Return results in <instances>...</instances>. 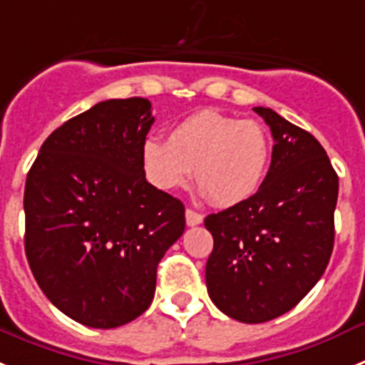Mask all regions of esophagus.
I'll use <instances>...</instances> for the list:
<instances>
[{
	"label": "esophagus",
	"instance_id": "esophagus-1",
	"mask_svg": "<svg viewBox=\"0 0 365 365\" xmlns=\"http://www.w3.org/2000/svg\"><path fill=\"white\" fill-rule=\"evenodd\" d=\"M185 220H187V226H198V224H202L204 217H202L200 213H196V211H192V209H187V211H185Z\"/></svg>",
	"mask_w": 365,
	"mask_h": 365
}]
</instances>
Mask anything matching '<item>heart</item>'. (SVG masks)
Listing matches in <instances>:
<instances>
[{"instance_id": "b5f03b06", "label": "heart", "mask_w": 365, "mask_h": 365, "mask_svg": "<svg viewBox=\"0 0 365 365\" xmlns=\"http://www.w3.org/2000/svg\"><path fill=\"white\" fill-rule=\"evenodd\" d=\"M270 138L262 125L213 110L192 113L167 134V141L147 139L141 147L145 178L163 192L196 187L217 207L252 198L270 165Z\"/></svg>"}]
</instances>
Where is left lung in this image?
<instances>
[{
	"instance_id": "8db88e82",
	"label": "left lung",
	"mask_w": 365,
	"mask_h": 365,
	"mask_svg": "<svg viewBox=\"0 0 365 365\" xmlns=\"http://www.w3.org/2000/svg\"><path fill=\"white\" fill-rule=\"evenodd\" d=\"M272 163L259 191L205 217L213 252L205 284L215 305L242 323L270 322L312 290L334 246L338 176L325 148L270 108Z\"/></svg>"
}]
</instances>
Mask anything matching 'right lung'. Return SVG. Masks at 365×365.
Listing matches in <instances>:
<instances>
[{
	"label": "right lung",
	"mask_w": 365,
	"mask_h": 365,
	"mask_svg": "<svg viewBox=\"0 0 365 365\" xmlns=\"http://www.w3.org/2000/svg\"><path fill=\"white\" fill-rule=\"evenodd\" d=\"M141 97L95 104L49 135L27 174L25 253L66 316L121 327L150 307L158 262L185 230L182 202L147 182L154 117Z\"/></svg>",
	"instance_id": "add662e5"
}]
</instances>
